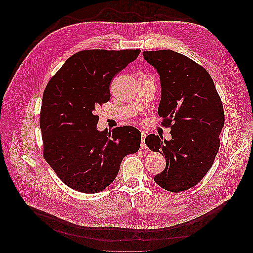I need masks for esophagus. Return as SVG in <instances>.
<instances>
[{"instance_id":"1","label":"esophagus","mask_w":253,"mask_h":253,"mask_svg":"<svg viewBox=\"0 0 253 253\" xmlns=\"http://www.w3.org/2000/svg\"><path fill=\"white\" fill-rule=\"evenodd\" d=\"M145 138H146V134L142 131L141 133V149H146L147 146L145 144Z\"/></svg>"}]
</instances>
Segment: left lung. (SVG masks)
Here are the masks:
<instances>
[{
	"label": "left lung",
	"instance_id": "1",
	"mask_svg": "<svg viewBox=\"0 0 253 253\" xmlns=\"http://www.w3.org/2000/svg\"><path fill=\"white\" fill-rule=\"evenodd\" d=\"M143 56L160 74L158 112L172 136L170 141L158 135L145 139L150 150L166 158L165 170L154 181L171 192L184 191L201 181L218 152L222 102L206 69L189 57L170 49L144 51Z\"/></svg>",
	"mask_w": 253,
	"mask_h": 253
}]
</instances>
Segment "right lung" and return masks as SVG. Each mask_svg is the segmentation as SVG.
Wrapping results in <instances>:
<instances>
[{"label":"right lung","mask_w":253,"mask_h":253,"mask_svg":"<svg viewBox=\"0 0 253 253\" xmlns=\"http://www.w3.org/2000/svg\"><path fill=\"white\" fill-rule=\"evenodd\" d=\"M140 49L82 50L70 56L43 92V156L62 181L84 194L109 186L126 155L140 148L141 133L125 126L99 131L95 110L110 100L115 75Z\"/></svg>","instance_id":"1"}]
</instances>
